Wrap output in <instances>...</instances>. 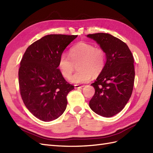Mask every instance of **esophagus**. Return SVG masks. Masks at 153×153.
I'll list each match as a JSON object with an SVG mask.
<instances>
[{"label":"esophagus","instance_id":"1","mask_svg":"<svg viewBox=\"0 0 153 153\" xmlns=\"http://www.w3.org/2000/svg\"><path fill=\"white\" fill-rule=\"evenodd\" d=\"M83 85H74V87L75 88H81L82 87H83Z\"/></svg>","mask_w":153,"mask_h":153}]
</instances>
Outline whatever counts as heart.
<instances>
[{"mask_svg": "<svg viewBox=\"0 0 153 153\" xmlns=\"http://www.w3.org/2000/svg\"><path fill=\"white\" fill-rule=\"evenodd\" d=\"M106 62L105 51L91 43L81 42L70 48L69 56L65 53L60 55L58 68L65 79H69L72 74L75 65H78L79 71L70 78L73 83H87L92 75L97 76L102 72Z\"/></svg>", "mask_w": 153, "mask_h": 153, "instance_id": "1", "label": "heart"}]
</instances>
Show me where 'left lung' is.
I'll return each instance as SVG.
<instances>
[{"instance_id":"1","label":"left lung","mask_w":153,"mask_h":153,"mask_svg":"<svg viewBox=\"0 0 153 153\" xmlns=\"http://www.w3.org/2000/svg\"><path fill=\"white\" fill-rule=\"evenodd\" d=\"M95 40L107 57L105 67L94 83V95L89 106L96 114L112 117L120 112L130 99L134 87V57L128 46L111 34H88Z\"/></svg>"}]
</instances>
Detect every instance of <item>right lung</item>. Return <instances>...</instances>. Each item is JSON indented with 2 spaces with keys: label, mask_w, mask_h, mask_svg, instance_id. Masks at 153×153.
<instances>
[{
  "label": "right lung",
  "mask_w": 153,
  "mask_h": 153,
  "mask_svg": "<svg viewBox=\"0 0 153 153\" xmlns=\"http://www.w3.org/2000/svg\"><path fill=\"white\" fill-rule=\"evenodd\" d=\"M77 36L51 34L30 45L19 69L20 94L25 106L38 119L50 121L64 112L68 94L74 88L61 75L58 60Z\"/></svg>",
  "instance_id": "obj_1"
}]
</instances>
